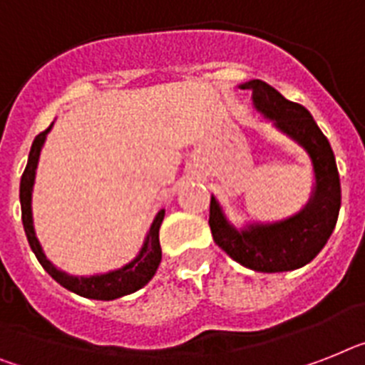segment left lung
I'll use <instances>...</instances> for the list:
<instances>
[{
    "label": "left lung",
    "mask_w": 365,
    "mask_h": 365,
    "mask_svg": "<svg viewBox=\"0 0 365 365\" xmlns=\"http://www.w3.org/2000/svg\"><path fill=\"white\" fill-rule=\"evenodd\" d=\"M240 87L252 91L259 111L308 150L315 170V190L306 209L293 218L278 224L252 225L246 231H237L227 224L218 201L210 197L209 225L212 239L246 269L257 272L300 269L324 248L338 222L341 186L332 147L313 121L312 113L297 102L287 101L272 86L263 80H252Z\"/></svg>",
    "instance_id": "1"
}]
</instances>
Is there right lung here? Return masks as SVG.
I'll return each instance as SVG.
<instances>
[{"mask_svg": "<svg viewBox=\"0 0 365 365\" xmlns=\"http://www.w3.org/2000/svg\"><path fill=\"white\" fill-rule=\"evenodd\" d=\"M52 128V125L48 126L46 130L35 138L33 141L31 150H29V158H27L26 170L20 179V205H22V224L24 231H26L27 242L31 246L33 254L38 259V263L42 264V269L46 270L57 284H61L63 287L72 291V293L80 294L86 298H95V300H113V298L125 297L130 294L138 289H141L145 284H149V279L155 276L156 269L162 261V248L160 240H158V231H160L162 220H164V210H160L156 215L155 222L150 225L149 233H147L145 244L141 248L140 255L128 263L126 267L113 272L101 274V276H91V278H78V276H68V274L57 270L46 255L42 254L41 244H38L35 231H33V218H31V188L33 180H35V170H37L38 155H41V147L44 143L48 130Z\"/></svg>", "mask_w": 365, "mask_h": 365, "instance_id": "1", "label": "right lung"}]
</instances>
